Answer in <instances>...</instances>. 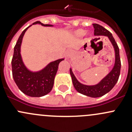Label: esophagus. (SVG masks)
Listing matches in <instances>:
<instances>
[{"mask_svg": "<svg viewBox=\"0 0 132 132\" xmlns=\"http://www.w3.org/2000/svg\"><path fill=\"white\" fill-rule=\"evenodd\" d=\"M71 55H72V52H71V50H68V51L66 52V57H67L68 59L71 57Z\"/></svg>", "mask_w": 132, "mask_h": 132, "instance_id": "34e87169", "label": "esophagus"}]
</instances>
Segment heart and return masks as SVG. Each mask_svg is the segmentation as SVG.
<instances>
[{"mask_svg":"<svg viewBox=\"0 0 132 132\" xmlns=\"http://www.w3.org/2000/svg\"><path fill=\"white\" fill-rule=\"evenodd\" d=\"M86 34V30H83V29H78L76 31H75L74 35L77 38H80V37H82L83 36L85 35ZM87 35H89V34H87Z\"/></svg>","mask_w":132,"mask_h":132,"instance_id":"obj_1","label":"heart"}]
</instances>
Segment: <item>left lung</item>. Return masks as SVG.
I'll return each mask as SVG.
<instances>
[{
	"label": "left lung",
	"instance_id": "left-lung-1",
	"mask_svg": "<svg viewBox=\"0 0 132 132\" xmlns=\"http://www.w3.org/2000/svg\"><path fill=\"white\" fill-rule=\"evenodd\" d=\"M93 25L94 29V35L96 36H107L114 47V52H115V63L114 67L112 70L109 72V73L107 74L99 83L93 86H87L78 82L75 76L74 75L71 68H70V72L74 87L78 93L92 98H98L107 94L114 87L119 79L121 65L120 56H119V47L114 38H113L112 34L100 25L97 23H94ZM86 46H87V43L84 46L85 50Z\"/></svg>",
	"mask_w": 132,
	"mask_h": 132
}]
</instances>
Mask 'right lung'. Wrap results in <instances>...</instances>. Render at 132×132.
<instances>
[{"label":"right lung","instance_id":"right-lung-1","mask_svg":"<svg viewBox=\"0 0 132 132\" xmlns=\"http://www.w3.org/2000/svg\"><path fill=\"white\" fill-rule=\"evenodd\" d=\"M35 24H40L44 27L54 26L43 24L39 21L32 23V25ZM32 25L27 27L22 32L14 46L11 61L12 73L16 84L22 93L31 97H41L47 94L52 89L59 64L64 59L52 61L38 71H30L25 66L21 55V45L25 32Z\"/></svg>","mask_w":132,"mask_h":132}]
</instances>
